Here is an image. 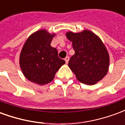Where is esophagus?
<instances>
[{"mask_svg":"<svg viewBox=\"0 0 125 125\" xmlns=\"http://www.w3.org/2000/svg\"><path fill=\"white\" fill-rule=\"evenodd\" d=\"M69 60H70V57H69V56H66L65 58V62H66V63H68V62H69Z\"/></svg>","mask_w":125,"mask_h":125,"instance_id":"1","label":"esophagus"}]
</instances>
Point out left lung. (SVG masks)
Wrapping results in <instances>:
<instances>
[{
    "instance_id": "8db88e82",
    "label": "left lung",
    "mask_w": 125,
    "mask_h": 125,
    "mask_svg": "<svg viewBox=\"0 0 125 125\" xmlns=\"http://www.w3.org/2000/svg\"><path fill=\"white\" fill-rule=\"evenodd\" d=\"M72 42L75 54L71 57L68 65L82 83L93 85L107 73L109 55L100 39L91 31L66 33Z\"/></svg>"
}]
</instances>
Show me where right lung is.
<instances>
[{
    "label": "right lung",
    "mask_w": 125,
    "mask_h": 125,
    "mask_svg": "<svg viewBox=\"0 0 125 125\" xmlns=\"http://www.w3.org/2000/svg\"><path fill=\"white\" fill-rule=\"evenodd\" d=\"M54 34L40 30L26 41L20 55V66L24 76L36 84L44 85L52 82L65 61L58 56L57 49L51 46Z\"/></svg>",
    "instance_id": "obj_1"
}]
</instances>
